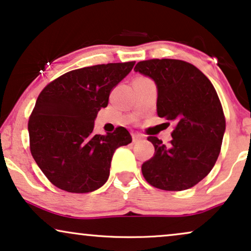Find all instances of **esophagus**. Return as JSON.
I'll use <instances>...</instances> for the list:
<instances>
[{"mask_svg": "<svg viewBox=\"0 0 251 251\" xmlns=\"http://www.w3.org/2000/svg\"><path fill=\"white\" fill-rule=\"evenodd\" d=\"M132 140L133 142H139L141 140H144V136L141 134H139V133H134V134H132Z\"/></svg>", "mask_w": 251, "mask_h": 251, "instance_id": "obj_1", "label": "esophagus"}]
</instances>
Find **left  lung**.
<instances>
[{"instance_id": "obj_1", "label": "left lung", "mask_w": 251, "mask_h": 251, "mask_svg": "<svg viewBox=\"0 0 251 251\" xmlns=\"http://www.w3.org/2000/svg\"><path fill=\"white\" fill-rule=\"evenodd\" d=\"M134 71L155 82L157 116L176 125L169 145L149 136L155 153L142 164V175L167 191L192 188L208 175L220 154L226 120L217 91L198 68L182 60L140 61Z\"/></svg>"}]
</instances>
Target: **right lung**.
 <instances>
[{
  "mask_svg": "<svg viewBox=\"0 0 251 251\" xmlns=\"http://www.w3.org/2000/svg\"><path fill=\"white\" fill-rule=\"evenodd\" d=\"M134 61L107 63L68 72L41 91L28 119L31 154L56 188L85 193L103 186L120 146L132 142L125 127L95 134L98 111L111 90L129 74Z\"/></svg>",
  "mask_w": 251,
  "mask_h": 251,
  "instance_id": "add662e5",
  "label": "right lung"
}]
</instances>
